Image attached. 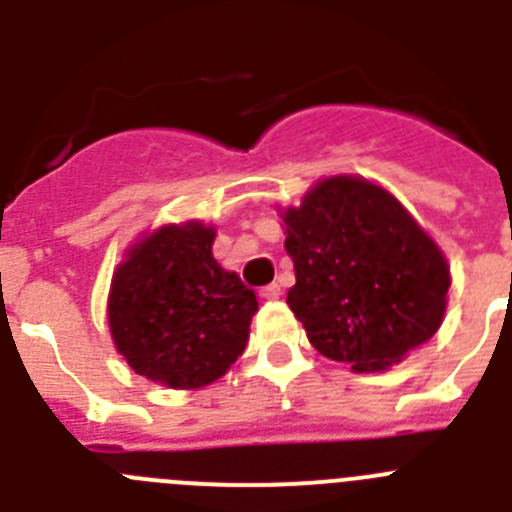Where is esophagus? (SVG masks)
Wrapping results in <instances>:
<instances>
[{"label":"esophagus","mask_w":512,"mask_h":512,"mask_svg":"<svg viewBox=\"0 0 512 512\" xmlns=\"http://www.w3.org/2000/svg\"><path fill=\"white\" fill-rule=\"evenodd\" d=\"M261 297H264V300H279V297H282V287H279V284H266V287L261 289Z\"/></svg>","instance_id":"esophagus-1"}]
</instances>
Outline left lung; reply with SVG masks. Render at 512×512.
<instances>
[{
    "instance_id": "obj_1",
    "label": "left lung",
    "mask_w": 512,
    "mask_h": 512,
    "mask_svg": "<svg viewBox=\"0 0 512 512\" xmlns=\"http://www.w3.org/2000/svg\"><path fill=\"white\" fill-rule=\"evenodd\" d=\"M284 225L297 279L287 305L320 354L379 372L431 341L449 266L390 192L333 176L287 210Z\"/></svg>"
}]
</instances>
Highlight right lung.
<instances>
[{
    "label": "right lung",
    "instance_id": "right-lung-1",
    "mask_svg": "<svg viewBox=\"0 0 512 512\" xmlns=\"http://www.w3.org/2000/svg\"><path fill=\"white\" fill-rule=\"evenodd\" d=\"M215 230L200 223L156 230L117 266L110 330L133 372L174 390L223 377L243 354L259 302L238 274L212 259Z\"/></svg>",
    "mask_w": 512,
    "mask_h": 512
}]
</instances>
